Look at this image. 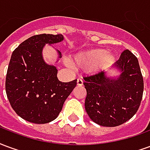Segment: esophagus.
<instances>
[{
  "mask_svg": "<svg viewBox=\"0 0 150 150\" xmlns=\"http://www.w3.org/2000/svg\"><path fill=\"white\" fill-rule=\"evenodd\" d=\"M77 85L79 86V87H82V86L83 85V79H77Z\"/></svg>",
  "mask_w": 150,
  "mask_h": 150,
  "instance_id": "esophagus-1",
  "label": "esophagus"
}]
</instances>
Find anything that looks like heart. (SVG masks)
<instances>
[{"label":"heart","mask_w":150,"mask_h":150,"mask_svg":"<svg viewBox=\"0 0 150 150\" xmlns=\"http://www.w3.org/2000/svg\"><path fill=\"white\" fill-rule=\"evenodd\" d=\"M116 57L112 53H106L104 49H91L76 54L73 58V65L77 67L94 70H104L109 67L115 62ZM67 64L71 67L70 60L66 61Z\"/></svg>","instance_id":"1"}]
</instances>
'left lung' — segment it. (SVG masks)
<instances>
[{
	"mask_svg": "<svg viewBox=\"0 0 150 150\" xmlns=\"http://www.w3.org/2000/svg\"><path fill=\"white\" fill-rule=\"evenodd\" d=\"M113 67L120 71L117 79L108 77L105 71L83 78L86 112L91 120L104 127L120 125L131 119L144 91L138 59L130 50H124Z\"/></svg>",
	"mask_w": 150,
	"mask_h": 150,
	"instance_id": "8db88e82",
	"label": "left lung"
}]
</instances>
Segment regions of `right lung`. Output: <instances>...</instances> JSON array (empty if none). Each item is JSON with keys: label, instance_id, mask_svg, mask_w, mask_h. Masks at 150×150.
<instances>
[{"label": "right lung", "instance_id": "1", "mask_svg": "<svg viewBox=\"0 0 150 150\" xmlns=\"http://www.w3.org/2000/svg\"><path fill=\"white\" fill-rule=\"evenodd\" d=\"M62 40V34L34 35L21 42L12 54L5 91L15 112L29 122L46 124L56 119L76 86V79L59 81L56 67L48 65L42 58L46 44ZM58 53L61 58V52Z\"/></svg>", "mask_w": 150, "mask_h": 150}]
</instances>
